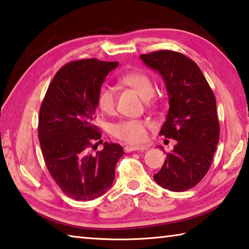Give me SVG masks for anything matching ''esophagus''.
Listing matches in <instances>:
<instances>
[{
	"instance_id": "1",
	"label": "esophagus",
	"mask_w": 249,
	"mask_h": 249,
	"mask_svg": "<svg viewBox=\"0 0 249 249\" xmlns=\"http://www.w3.org/2000/svg\"><path fill=\"white\" fill-rule=\"evenodd\" d=\"M125 151L126 153H130V151H136V150H144L146 149V147L142 146H132V145H127L125 146Z\"/></svg>"
}]
</instances>
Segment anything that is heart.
Here are the masks:
<instances>
[{
	"mask_svg": "<svg viewBox=\"0 0 249 249\" xmlns=\"http://www.w3.org/2000/svg\"><path fill=\"white\" fill-rule=\"evenodd\" d=\"M119 82L122 86L136 91L142 98L150 101L155 92L153 80L148 74L141 71H129L121 74ZM96 105L101 112L113 114L115 111L116 95L112 87L103 84L96 94ZM150 126L148 122L142 120H124L112 125L111 133L114 137L133 145H138L147 140V128Z\"/></svg>",
	"mask_w": 249,
	"mask_h": 249,
	"instance_id": "b5f03b06",
	"label": "heart"
}]
</instances>
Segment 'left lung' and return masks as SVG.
I'll return each mask as SVG.
<instances>
[{"mask_svg":"<svg viewBox=\"0 0 249 249\" xmlns=\"http://www.w3.org/2000/svg\"><path fill=\"white\" fill-rule=\"evenodd\" d=\"M141 59L165 80L169 111L159 135L177 141L154 179L170 191L189 190L209 171L220 140L215 96L199 67L183 53L158 50Z\"/></svg>","mask_w":249,"mask_h":249,"instance_id":"obj_1","label":"left lung"}]
</instances>
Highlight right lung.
<instances>
[{"instance_id":"add662e5","label":"right lung","mask_w":249,"mask_h":249,"mask_svg":"<svg viewBox=\"0 0 249 249\" xmlns=\"http://www.w3.org/2000/svg\"><path fill=\"white\" fill-rule=\"evenodd\" d=\"M117 66L116 61L94 58L69 62L54 75L41 103L38 138L46 166L61 191L74 200L90 201L104 195L125 154L121 145L107 142L102 150L91 154L101 142L93 124L96 94Z\"/></svg>"}]
</instances>
